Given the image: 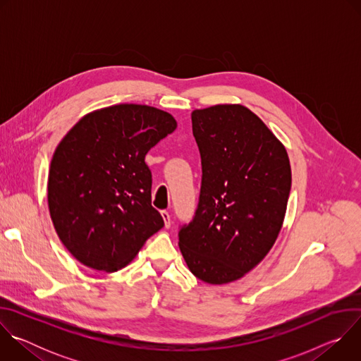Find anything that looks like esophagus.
<instances>
[{"instance_id": "obj_1", "label": "esophagus", "mask_w": 361, "mask_h": 361, "mask_svg": "<svg viewBox=\"0 0 361 361\" xmlns=\"http://www.w3.org/2000/svg\"><path fill=\"white\" fill-rule=\"evenodd\" d=\"M161 217H163V220H164V227L166 228H170V226H171V217H170V214H169V212H161Z\"/></svg>"}]
</instances>
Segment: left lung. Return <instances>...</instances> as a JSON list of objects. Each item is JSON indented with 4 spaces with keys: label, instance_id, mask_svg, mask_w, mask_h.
<instances>
[{
    "label": "left lung",
    "instance_id": "left-lung-1",
    "mask_svg": "<svg viewBox=\"0 0 361 361\" xmlns=\"http://www.w3.org/2000/svg\"><path fill=\"white\" fill-rule=\"evenodd\" d=\"M202 167L192 221L178 233L190 271L227 284L263 262L286 216L291 167L283 142L251 110L217 104L191 113Z\"/></svg>",
    "mask_w": 361,
    "mask_h": 361
}]
</instances>
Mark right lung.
I'll return each mask as SVG.
<instances>
[{"mask_svg":"<svg viewBox=\"0 0 361 361\" xmlns=\"http://www.w3.org/2000/svg\"><path fill=\"white\" fill-rule=\"evenodd\" d=\"M176 128L167 111L116 104L85 114L60 141L48 173V210L61 243L81 264L121 270L163 228L144 160Z\"/></svg>","mask_w":361,"mask_h":361,"instance_id":"add662e5","label":"right lung"}]
</instances>
